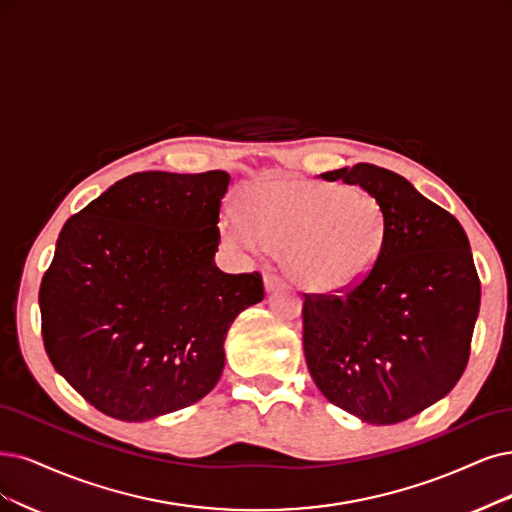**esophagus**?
<instances>
[{
    "label": "esophagus",
    "mask_w": 512,
    "mask_h": 512,
    "mask_svg": "<svg viewBox=\"0 0 512 512\" xmlns=\"http://www.w3.org/2000/svg\"><path fill=\"white\" fill-rule=\"evenodd\" d=\"M282 285H285V282H282V278L276 276V274H266V276H263V287H266L268 293L280 289Z\"/></svg>",
    "instance_id": "obj_1"
}]
</instances>
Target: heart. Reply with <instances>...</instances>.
<instances>
[{
	"instance_id": "1",
	"label": "heart",
	"mask_w": 512,
	"mask_h": 512,
	"mask_svg": "<svg viewBox=\"0 0 512 512\" xmlns=\"http://www.w3.org/2000/svg\"><path fill=\"white\" fill-rule=\"evenodd\" d=\"M238 202L240 215L221 221L225 240L251 253L280 251L282 268L308 293H348L384 255L388 219L367 189L272 177L244 185Z\"/></svg>"
}]
</instances>
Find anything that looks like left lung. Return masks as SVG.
Wrapping results in <instances>:
<instances>
[{
    "label": "left lung",
    "mask_w": 512,
    "mask_h": 512,
    "mask_svg": "<svg viewBox=\"0 0 512 512\" xmlns=\"http://www.w3.org/2000/svg\"><path fill=\"white\" fill-rule=\"evenodd\" d=\"M384 206V255L346 295H306L304 354L327 401L358 420L399 424L441 401L462 377L481 282L460 221L405 177L375 164L320 175Z\"/></svg>",
    "instance_id": "1"
}]
</instances>
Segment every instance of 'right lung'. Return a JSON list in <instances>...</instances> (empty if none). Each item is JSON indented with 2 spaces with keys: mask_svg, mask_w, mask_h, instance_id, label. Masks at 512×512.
Masks as SVG:
<instances>
[{
  "mask_svg": "<svg viewBox=\"0 0 512 512\" xmlns=\"http://www.w3.org/2000/svg\"><path fill=\"white\" fill-rule=\"evenodd\" d=\"M225 170L135 173L67 219L42 278L44 348L101 413L145 422L215 388L263 280L217 268Z\"/></svg>",
  "mask_w": 512,
  "mask_h": 512,
  "instance_id": "1",
  "label": "right lung"
}]
</instances>
